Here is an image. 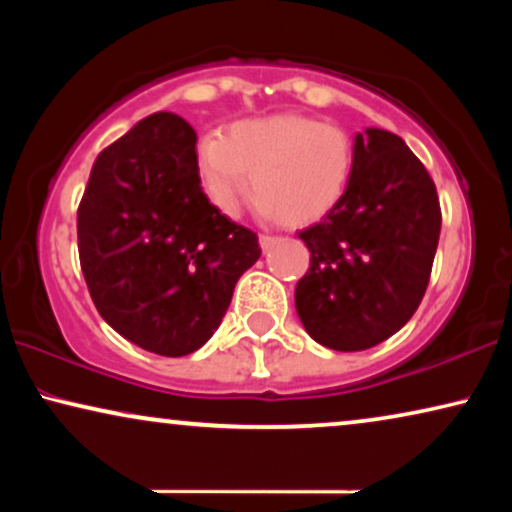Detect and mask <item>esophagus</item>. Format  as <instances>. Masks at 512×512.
Listing matches in <instances>:
<instances>
[{"label":"esophagus","instance_id":"34e87169","mask_svg":"<svg viewBox=\"0 0 512 512\" xmlns=\"http://www.w3.org/2000/svg\"><path fill=\"white\" fill-rule=\"evenodd\" d=\"M258 242H261V249L263 251H270L279 242V237H275V235H261V237H258Z\"/></svg>","mask_w":512,"mask_h":512}]
</instances>
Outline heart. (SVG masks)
Here are the masks:
<instances>
[{"label":"heart","mask_w":512,"mask_h":512,"mask_svg":"<svg viewBox=\"0 0 512 512\" xmlns=\"http://www.w3.org/2000/svg\"><path fill=\"white\" fill-rule=\"evenodd\" d=\"M198 174L219 212L235 216L244 195L256 209L286 226L326 219L345 198L354 174V144L338 125L300 114H277L233 123L226 137L200 139Z\"/></svg>","instance_id":"b5f03b06"}]
</instances>
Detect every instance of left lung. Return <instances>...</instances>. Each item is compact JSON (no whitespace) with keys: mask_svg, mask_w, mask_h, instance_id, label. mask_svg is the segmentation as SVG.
Listing matches in <instances>:
<instances>
[{"mask_svg":"<svg viewBox=\"0 0 512 512\" xmlns=\"http://www.w3.org/2000/svg\"><path fill=\"white\" fill-rule=\"evenodd\" d=\"M440 221L436 184L403 139L359 132L345 198L300 233L312 254L296 286L305 331L335 352L391 338L422 303Z\"/></svg>","mask_w":512,"mask_h":512,"instance_id":"left-lung-1","label":"left lung"}]
</instances>
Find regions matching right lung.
Here are the masks:
<instances>
[{
	"label": "right lung",
	"instance_id": "add662e5",
	"mask_svg": "<svg viewBox=\"0 0 512 512\" xmlns=\"http://www.w3.org/2000/svg\"><path fill=\"white\" fill-rule=\"evenodd\" d=\"M195 142V130L172 111L142 118L97 156L76 214L97 312L160 356L205 345L237 279L261 256L254 230L202 193Z\"/></svg>",
	"mask_w": 512,
	"mask_h": 512
}]
</instances>
